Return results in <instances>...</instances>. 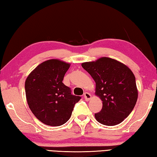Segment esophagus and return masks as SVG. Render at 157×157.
I'll list each match as a JSON object with an SVG mask.
<instances>
[{"label":"esophagus","mask_w":157,"mask_h":157,"mask_svg":"<svg viewBox=\"0 0 157 157\" xmlns=\"http://www.w3.org/2000/svg\"><path fill=\"white\" fill-rule=\"evenodd\" d=\"M92 97V95L90 93H88V92H85L84 94V99L86 100V101H89L90 99H91Z\"/></svg>","instance_id":"34e87169"}]
</instances>
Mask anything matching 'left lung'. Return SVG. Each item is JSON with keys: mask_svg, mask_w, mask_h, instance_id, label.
Returning a JSON list of instances; mask_svg holds the SVG:
<instances>
[{"mask_svg": "<svg viewBox=\"0 0 157 157\" xmlns=\"http://www.w3.org/2000/svg\"><path fill=\"white\" fill-rule=\"evenodd\" d=\"M96 83L95 94L102 101L97 121L106 126L121 123L134 108L138 99L136 78L127 65L115 59L102 57L81 64Z\"/></svg>", "mask_w": 157, "mask_h": 157, "instance_id": "left-lung-1", "label": "left lung"}]
</instances>
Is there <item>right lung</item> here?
<instances>
[{"label":"right lung","mask_w":157,"mask_h":157,"mask_svg":"<svg viewBox=\"0 0 157 157\" xmlns=\"http://www.w3.org/2000/svg\"><path fill=\"white\" fill-rule=\"evenodd\" d=\"M70 64L51 59L40 64L25 82V96L30 109L44 124L58 127L68 121L74 105L81 97L71 94L63 83Z\"/></svg>","instance_id":"1"}]
</instances>
